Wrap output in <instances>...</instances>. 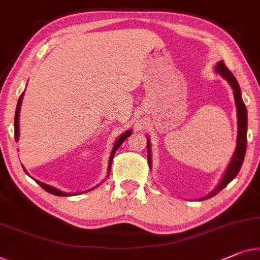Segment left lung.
Masks as SVG:
<instances>
[{
    "mask_svg": "<svg viewBox=\"0 0 260 260\" xmlns=\"http://www.w3.org/2000/svg\"><path fill=\"white\" fill-rule=\"evenodd\" d=\"M214 73L220 75L221 77L224 78L225 81H228V83L231 85L233 90V96H235V102H236V108H237V123H238V134H237V144H236V150L233 152L232 158L229 163L226 170L223 174V177L219 180V183L217 184V186L210 192L209 194L204 196L203 198H199V201H205V199H209L213 197L214 194H217L219 191L224 189L225 186L228 185L231 180L235 178V177L238 175V172L242 168L244 158H245V152H246V144H247V111L246 107L243 102L242 99V91H240V86L237 82L236 77L233 76L232 73L228 69L226 66L224 64L223 61H219L214 67ZM148 139V161L149 167L151 168L152 160H151V144H150L149 137Z\"/></svg>",
    "mask_w": 260,
    "mask_h": 260,
    "instance_id": "1",
    "label": "left lung"
}]
</instances>
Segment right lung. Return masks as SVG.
<instances>
[{
  "label": "right lung",
  "instance_id": "add662e5",
  "mask_svg": "<svg viewBox=\"0 0 260 260\" xmlns=\"http://www.w3.org/2000/svg\"><path fill=\"white\" fill-rule=\"evenodd\" d=\"M23 96H24V91L22 92V95L20 96V99H18V102H17V107H16V112H15V141H18V138H20V111H21V104H22V101H23ZM131 134H133V130H126L125 133H123L121 136L118 137V139L117 141L115 142V144H114V148H112V150H111V153H110V157H109V164H108V172H107V177H105V178H108V176L110 175V169H111V164H112V159H114V156H115V153H116V151H117V149L119 148V146H121V144L122 143L125 141V139L129 137V136H131ZM22 167H23V165H22ZM23 170L25 171V174H27L28 176H30L28 172H27V170H25L24 169V167H23ZM31 177V176H30ZM32 178V177H31ZM34 180H35V182L39 184L40 186H42L44 190L47 191V192H49V193H51V194H55V196H61V197H67V196H75V194H81V193H83V192H89V191H91V190H93V189H96L97 186H100V185H96V186H93V187H91V189H89V190H85V191H82V192H76V193H68V192H64V191H61V190H58L57 187H54V186H51V185H49V184H46V183H43V182H40V180H37V179H35L34 178ZM103 183V182H102Z\"/></svg>",
  "mask_w": 260,
  "mask_h": 260
}]
</instances>
